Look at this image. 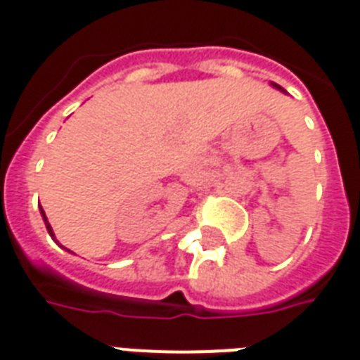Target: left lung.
Listing matches in <instances>:
<instances>
[{"mask_svg": "<svg viewBox=\"0 0 360 360\" xmlns=\"http://www.w3.org/2000/svg\"><path fill=\"white\" fill-rule=\"evenodd\" d=\"M273 85H275V87H276V89H281V91H284V89H282V87H281V85H276V84H273Z\"/></svg>", "mask_w": 360, "mask_h": 360, "instance_id": "8db88e82", "label": "left lung"}]
</instances>
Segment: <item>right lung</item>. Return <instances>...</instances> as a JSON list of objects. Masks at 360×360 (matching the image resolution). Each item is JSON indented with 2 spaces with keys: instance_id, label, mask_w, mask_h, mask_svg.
I'll use <instances>...</instances> for the list:
<instances>
[{
  "instance_id": "right-lung-1",
  "label": "right lung",
  "mask_w": 360,
  "mask_h": 360,
  "mask_svg": "<svg viewBox=\"0 0 360 360\" xmlns=\"http://www.w3.org/2000/svg\"><path fill=\"white\" fill-rule=\"evenodd\" d=\"M41 217H44V221H45V227H47V233L51 234V236H53V240H55V233H53L51 225H49V221H47V217H45V212H44V207H41Z\"/></svg>"
}]
</instances>
